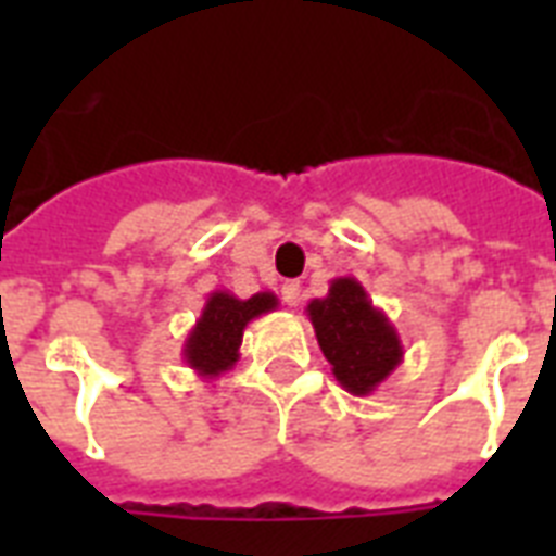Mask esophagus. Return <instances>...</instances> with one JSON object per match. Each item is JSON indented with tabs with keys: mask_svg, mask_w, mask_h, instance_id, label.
<instances>
[{
	"mask_svg": "<svg viewBox=\"0 0 556 556\" xmlns=\"http://www.w3.org/2000/svg\"><path fill=\"white\" fill-rule=\"evenodd\" d=\"M300 300H303V294H300V282H294V279H291V282H286V286H282V303L294 308V305H300Z\"/></svg>",
	"mask_w": 556,
	"mask_h": 556,
	"instance_id": "esophagus-1",
	"label": "esophagus"
}]
</instances>
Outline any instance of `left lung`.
Returning a JSON list of instances; mask_svg holds the SVG:
<instances>
[{"label":"left lung","mask_w":556,"mask_h":556,"mask_svg":"<svg viewBox=\"0 0 556 556\" xmlns=\"http://www.w3.org/2000/svg\"><path fill=\"white\" fill-rule=\"evenodd\" d=\"M305 314L331 364V375L352 395H371L404 361L395 326L378 305H371L355 277L331 279L329 294L312 300Z\"/></svg>","instance_id":"obj_1"}]
</instances>
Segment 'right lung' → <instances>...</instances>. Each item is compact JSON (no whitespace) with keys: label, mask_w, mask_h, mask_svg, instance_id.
<instances>
[{"label":"right lung","mask_w":556,"mask_h":556,"mask_svg":"<svg viewBox=\"0 0 556 556\" xmlns=\"http://www.w3.org/2000/svg\"><path fill=\"white\" fill-rule=\"evenodd\" d=\"M277 305V294L270 291H260L248 300H239L230 291H213L185 340V364L207 380L233 369L248 323L274 312Z\"/></svg>","instance_id":"right-lung-1"}]
</instances>
